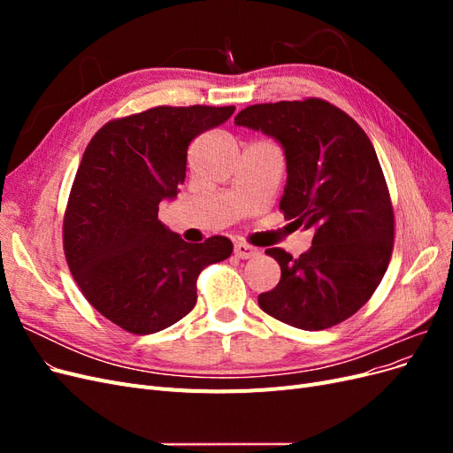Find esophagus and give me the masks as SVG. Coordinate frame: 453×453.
I'll list each match as a JSON object with an SVG mask.
<instances>
[{"mask_svg":"<svg viewBox=\"0 0 453 453\" xmlns=\"http://www.w3.org/2000/svg\"><path fill=\"white\" fill-rule=\"evenodd\" d=\"M234 255L238 258H253L258 255V250L253 248V245L245 243V242H236L234 243Z\"/></svg>","mask_w":453,"mask_h":453,"instance_id":"34e87169","label":"esophagus"}]
</instances>
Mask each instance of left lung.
I'll return each mask as SVG.
<instances>
[{
	"instance_id": "left-lung-1",
	"label": "left lung",
	"mask_w": 453,
	"mask_h": 453,
	"mask_svg": "<svg viewBox=\"0 0 453 453\" xmlns=\"http://www.w3.org/2000/svg\"><path fill=\"white\" fill-rule=\"evenodd\" d=\"M234 122L283 145L287 187L280 210L313 232L311 248L296 258L281 248L266 250L281 278L258 295L260 310L304 331L346 321L378 289L395 243L389 188L368 135L321 98L255 104Z\"/></svg>"
}]
</instances>
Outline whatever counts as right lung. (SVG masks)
I'll use <instances>...</instances> for the list:
<instances>
[{
    "label": "right lung",
    "instance_id": "1",
    "mask_svg": "<svg viewBox=\"0 0 453 453\" xmlns=\"http://www.w3.org/2000/svg\"><path fill=\"white\" fill-rule=\"evenodd\" d=\"M234 105H158L105 122L79 164L62 242L77 287L105 319L153 334L196 306L200 272L232 253L211 236L187 243L158 219V203L183 185L187 149L223 125Z\"/></svg>",
    "mask_w": 453,
    "mask_h": 453
}]
</instances>
